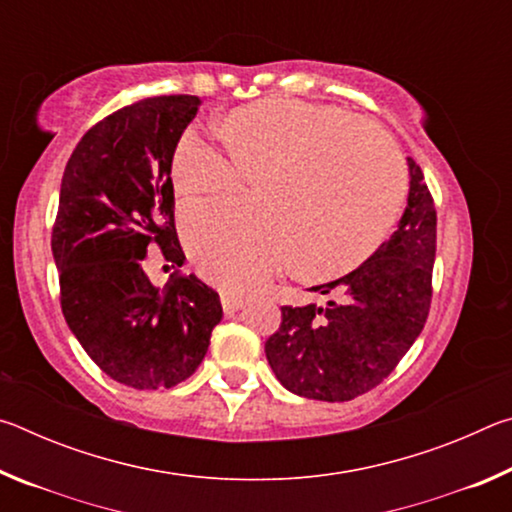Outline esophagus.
<instances>
[{"mask_svg": "<svg viewBox=\"0 0 512 512\" xmlns=\"http://www.w3.org/2000/svg\"><path fill=\"white\" fill-rule=\"evenodd\" d=\"M221 305L225 314H235L241 307L246 305V298L239 296V293H232V291H221Z\"/></svg>", "mask_w": 512, "mask_h": 512, "instance_id": "1", "label": "esophagus"}]
</instances>
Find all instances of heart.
<instances>
[{"mask_svg":"<svg viewBox=\"0 0 512 512\" xmlns=\"http://www.w3.org/2000/svg\"><path fill=\"white\" fill-rule=\"evenodd\" d=\"M223 151L196 131L180 137L171 180L187 201H219L264 180L259 219L230 205L183 212L189 257L210 280L253 289L296 262L307 277H336L375 253L402 203L393 146L339 108L271 97L221 119Z\"/></svg>","mask_w":512,"mask_h":512,"instance_id":"heart-1","label":"heart"}]
</instances>
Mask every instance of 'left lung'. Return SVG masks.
I'll list each match as a JSON object with an SVG mask.
<instances>
[{
  "label": "left lung",
  "mask_w": 512,
  "mask_h": 512,
  "mask_svg": "<svg viewBox=\"0 0 512 512\" xmlns=\"http://www.w3.org/2000/svg\"><path fill=\"white\" fill-rule=\"evenodd\" d=\"M409 196L393 237L352 273L318 284L325 305L282 307L264 345L287 391L348 402L388 377L427 323L436 259V207L413 158Z\"/></svg>",
  "instance_id": "left-lung-1"
}]
</instances>
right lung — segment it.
<instances>
[{
    "label": "right lung",
    "instance_id": "1",
    "mask_svg": "<svg viewBox=\"0 0 512 512\" xmlns=\"http://www.w3.org/2000/svg\"><path fill=\"white\" fill-rule=\"evenodd\" d=\"M198 103L171 94L112 112L76 144L60 183L51 253L65 320L108 377L137 391L192 377L223 318L219 293L196 275L160 291L142 268L151 244L185 262L171 158Z\"/></svg>",
    "mask_w": 512,
    "mask_h": 512
}]
</instances>
